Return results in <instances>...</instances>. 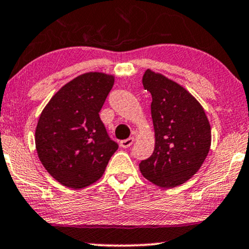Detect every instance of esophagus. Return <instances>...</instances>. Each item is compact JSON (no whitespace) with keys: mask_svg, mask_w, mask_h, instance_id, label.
Segmentation results:
<instances>
[{"mask_svg":"<svg viewBox=\"0 0 249 249\" xmlns=\"http://www.w3.org/2000/svg\"><path fill=\"white\" fill-rule=\"evenodd\" d=\"M133 142H134L133 138H127V139L122 140V142H119V145H121L122 148H127V147H130L131 145H132Z\"/></svg>","mask_w":249,"mask_h":249,"instance_id":"34e87169","label":"esophagus"}]
</instances>
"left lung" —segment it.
Returning <instances> with one entry per match:
<instances>
[{"label": "left lung", "instance_id": "left-lung-1", "mask_svg": "<svg viewBox=\"0 0 249 249\" xmlns=\"http://www.w3.org/2000/svg\"><path fill=\"white\" fill-rule=\"evenodd\" d=\"M142 85L152 95L155 147L139 163L140 172L158 187H178L193 178L208 157L210 123L199 102L162 74L147 70Z\"/></svg>", "mask_w": 249, "mask_h": 249}]
</instances>
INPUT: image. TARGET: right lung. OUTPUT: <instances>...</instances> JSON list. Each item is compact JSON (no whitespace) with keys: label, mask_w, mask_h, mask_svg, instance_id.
<instances>
[{"label":"right lung","mask_w":249,"mask_h":249,"mask_svg":"<svg viewBox=\"0 0 249 249\" xmlns=\"http://www.w3.org/2000/svg\"><path fill=\"white\" fill-rule=\"evenodd\" d=\"M113 82L104 73L82 74L62 87L39 117V160L65 187L82 189L100 179L118 149L98 115Z\"/></svg>","instance_id":"obj_1"}]
</instances>
